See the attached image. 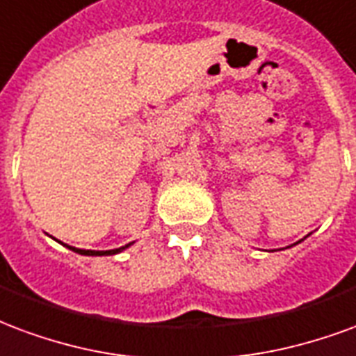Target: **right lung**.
I'll return each mask as SVG.
<instances>
[{
  "instance_id": "right-lung-1",
  "label": "right lung",
  "mask_w": 356,
  "mask_h": 356,
  "mask_svg": "<svg viewBox=\"0 0 356 356\" xmlns=\"http://www.w3.org/2000/svg\"><path fill=\"white\" fill-rule=\"evenodd\" d=\"M68 246V245H66ZM131 246V243L129 245L121 246V248H113V250H81V248H75V246H68L70 250H74V252L77 254H83V256H111V254H118L121 252V250H124V248H129Z\"/></svg>"
}]
</instances>
